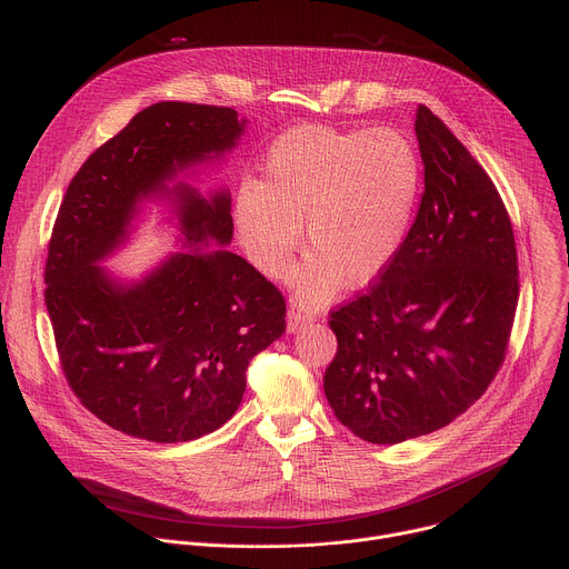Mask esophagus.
<instances>
[{
	"instance_id": "obj_1",
	"label": "esophagus",
	"mask_w": 569,
	"mask_h": 569,
	"mask_svg": "<svg viewBox=\"0 0 569 569\" xmlns=\"http://www.w3.org/2000/svg\"><path fill=\"white\" fill-rule=\"evenodd\" d=\"M315 319L312 312H306L301 308H290L288 310V333H297L301 327H306V323H310Z\"/></svg>"
}]
</instances>
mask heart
<instances>
[{
  "mask_svg": "<svg viewBox=\"0 0 569 569\" xmlns=\"http://www.w3.org/2000/svg\"><path fill=\"white\" fill-rule=\"evenodd\" d=\"M421 157L396 128H292L268 148L259 182L233 200L240 248L268 279H283L299 248L297 299L317 308L347 283L376 281L398 257L421 196Z\"/></svg>",
  "mask_w": 569,
  "mask_h": 569,
  "instance_id": "1",
  "label": "heart"
}]
</instances>
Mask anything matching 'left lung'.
<instances>
[{
    "label": "left lung",
    "instance_id": "8db88e82",
    "mask_svg": "<svg viewBox=\"0 0 569 569\" xmlns=\"http://www.w3.org/2000/svg\"><path fill=\"white\" fill-rule=\"evenodd\" d=\"M426 191L398 257L331 312L338 353L323 373L331 410L369 443L446 428L505 362L518 254L507 207L466 146L419 106Z\"/></svg>",
    "mask_w": 569,
    "mask_h": 569
}]
</instances>
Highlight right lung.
<instances>
[{"mask_svg":"<svg viewBox=\"0 0 569 569\" xmlns=\"http://www.w3.org/2000/svg\"><path fill=\"white\" fill-rule=\"evenodd\" d=\"M246 123L231 108L154 103L88 157L62 198L44 268L58 358L78 400L123 435L182 443L218 430L246 393L250 360L286 331L283 295L224 250L229 191L169 187L233 150ZM152 197L177 207L188 250L121 282L96 263Z\"/></svg>","mask_w":569,"mask_h":569,"instance_id":"1","label":"right lung"}]
</instances>
